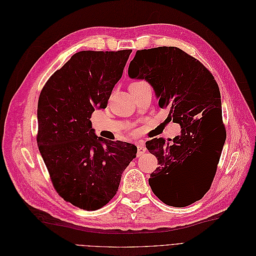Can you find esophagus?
Instances as JSON below:
<instances>
[{"instance_id": "1", "label": "esophagus", "mask_w": 256, "mask_h": 256, "mask_svg": "<svg viewBox=\"0 0 256 256\" xmlns=\"http://www.w3.org/2000/svg\"><path fill=\"white\" fill-rule=\"evenodd\" d=\"M136 147H138V156L140 157V155H142V154L146 152L144 144L142 142H138V144H136Z\"/></svg>"}]
</instances>
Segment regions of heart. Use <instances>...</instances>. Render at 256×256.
<instances>
[{"mask_svg":"<svg viewBox=\"0 0 256 256\" xmlns=\"http://www.w3.org/2000/svg\"><path fill=\"white\" fill-rule=\"evenodd\" d=\"M144 81H136V82H133V83H131V85H136V84H140V83H142Z\"/></svg>","mask_w":256,"mask_h":256,"instance_id":"heart-1","label":"heart"}]
</instances>
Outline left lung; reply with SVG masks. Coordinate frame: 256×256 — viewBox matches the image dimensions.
Masks as SVG:
<instances>
[{
    "label": "left lung",
    "instance_id": "1",
    "mask_svg": "<svg viewBox=\"0 0 256 256\" xmlns=\"http://www.w3.org/2000/svg\"><path fill=\"white\" fill-rule=\"evenodd\" d=\"M131 79H144L160 108L181 126L172 140L146 142L160 166L149 178L155 196L164 204L184 208L202 199L214 181L226 129L221 94L212 72L198 59L176 46L138 50L128 68Z\"/></svg>",
    "mask_w": 256,
    "mask_h": 256
}]
</instances>
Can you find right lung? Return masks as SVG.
Masks as SVG:
<instances>
[{"label":"right lung","instance_id":"1","mask_svg":"<svg viewBox=\"0 0 256 256\" xmlns=\"http://www.w3.org/2000/svg\"><path fill=\"white\" fill-rule=\"evenodd\" d=\"M131 50L80 51L48 78L38 105V149L64 201L96 210L118 192L138 148L94 134V109L106 108Z\"/></svg>","mask_w":256,"mask_h":256}]
</instances>
